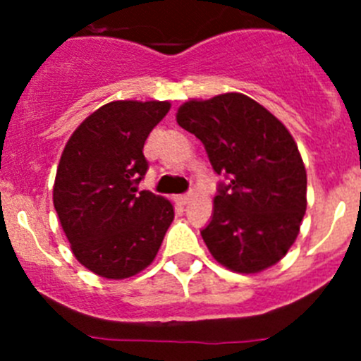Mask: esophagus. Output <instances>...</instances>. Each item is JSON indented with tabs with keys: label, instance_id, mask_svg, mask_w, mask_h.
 I'll use <instances>...</instances> for the list:
<instances>
[{
	"label": "esophagus",
	"instance_id": "34e87169",
	"mask_svg": "<svg viewBox=\"0 0 361 361\" xmlns=\"http://www.w3.org/2000/svg\"><path fill=\"white\" fill-rule=\"evenodd\" d=\"M191 195H177V202L178 204H183V206H186L188 202H190Z\"/></svg>",
	"mask_w": 361,
	"mask_h": 361
}]
</instances>
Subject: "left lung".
Instances as JSON below:
<instances>
[{
    "mask_svg": "<svg viewBox=\"0 0 361 361\" xmlns=\"http://www.w3.org/2000/svg\"><path fill=\"white\" fill-rule=\"evenodd\" d=\"M177 123L200 139L219 184L213 216L200 231L216 262L260 273L286 257L307 208V173L289 130L244 94L191 99Z\"/></svg>",
    "mask_w": 361,
    "mask_h": 361,
    "instance_id": "obj_1",
    "label": "left lung"
}]
</instances>
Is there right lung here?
Segmentation results:
<instances>
[{"instance_id":"right-lung-1","label":"right lung","mask_w":361,"mask_h":361,"mask_svg":"<svg viewBox=\"0 0 361 361\" xmlns=\"http://www.w3.org/2000/svg\"><path fill=\"white\" fill-rule=\"evenodd\" d=\"M168 101H114L79 124L54 183V208L73 257L104 279L123 280L153 262L173 206L139 191L145 142L170 111Z\"/></svg>"}]
</instances>
